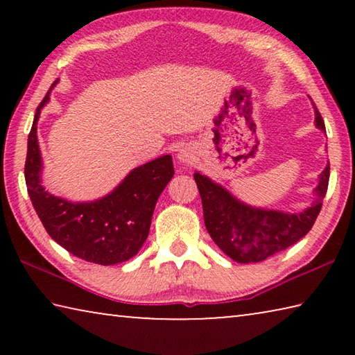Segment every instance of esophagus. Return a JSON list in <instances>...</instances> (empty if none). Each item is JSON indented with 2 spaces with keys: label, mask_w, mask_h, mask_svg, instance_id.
Here are the masks:
<instances>
[{
  "label": "esophagus",
  "mask_w": 355,
  "mask_h": 355,
  "mask_svg": "<svg viewBox=\"0 0 355 355\" xmlns=\"http://www.w3.org/2000/svg\"><path fill=\"white\" fill-rule=\"evenodd\" d=\"M178 159H180V163L189 164V163H192V161H194V153H192L191 148L184 147L178 152Z\"/></svg>",
  "instance_id": "1"
}]
</instances>
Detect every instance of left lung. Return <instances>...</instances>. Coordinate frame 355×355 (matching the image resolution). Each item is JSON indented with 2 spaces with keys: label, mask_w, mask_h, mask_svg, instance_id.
I'll return each mask as SVG.
<instances>
[{
  "label": "left lung",
  "mask_w": 355,
  "mask_h": 355,
  "mask_svg": "<svg viewBox=\"0 0 355 355\" xmlns=\"http://www.w3.org/2000/svg\"><path fill=\"white\" fill-rule=\"evenodd\" d=\"M315 123L318 128L326 131L316 106ZM329 175L330 166L327 164L315 189V202L296 214L245 205L199 172L194 173V180L200 192L205 227L213 241L232 260L258 263L296 244L311 230L327 192Z\"/></svg>",
  "instance_id": "1"
}]
</instances>
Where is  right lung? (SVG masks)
I'll use <instances>...</instances> for the list:
<instances>
[{"mask_svg": "<svg viewBox=\"0 0 355 355\" xmlns=\"http://www.w3.org/2000/svg\"><path fill=\"white\" fill-rule=\"evenodd\" d=\"M48 100L50 92L35 110L28 136L25 180L35 213L48 235L71 255L103 266L127 261L148 236L156 200L173 177L172 156L164 155L136 167L111 194L98 200L80 203L53 196L42 186L37 141V120Z\"/></svg>", "mask_w": 355, "mask_h": 355, "instance_id": "right-lung-1", "label": "right lung"}]
</instances>
